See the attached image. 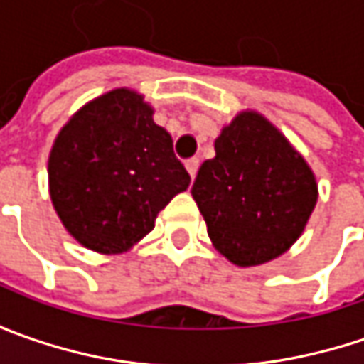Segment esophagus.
<instances>
[{
    "label": "esophagus",
    "mask_w": 364,
    "mask_h": 364,
    "mask_svg": "<svg viewBox=\"0 0 364 364\" xmlns=\"http://www.w3.org/2000/svg\"><path fill=\"white\" fill-rule=\"evenodd\" d=\"M198 168H200V158H190V160L186 161V170H188L190 178H196Z\"/></svg>",
    "instance_id": "obj_1"
}]
</instances>
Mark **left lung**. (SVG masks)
<instances>
[{"label":"left lung","instance_id":"left-lung-1","mask_svg":"<svg viewBox=\"0 0 364 364\" xmlns=\"http://www.w3.org/2000/svg\"><path fill=\"white\" fill-rule=\"evenodd\" d=\"M215 151L192 186L215 249L239 267L284 255L318 203L312 168L272 121L249 109L220 129Z\"/></svg>","mask_w":364,"mask_h":364}]
</instances>
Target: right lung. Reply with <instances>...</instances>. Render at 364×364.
<instances>
[{
  "label": "right lung",
  "mask_w": 364,
  "mask_h": 364,
  "mask_svg": "<svg viewBox=\"0 0 364 364\" xmlns=\"http://www.w3.org/2000/svg\"><path fill=\"white\" fill-rule=\"evenodd\" d=\"M188 184L172 135L154 121L144 95L127 87L80 107L50 149L52 206L70 237L101 255L139 243Z\"/></svg>",
  "instance_id": "obj_1"
}]
</instances>
